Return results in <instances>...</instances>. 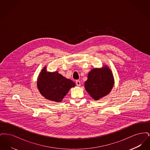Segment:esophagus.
<instances>
[{"mask_svg": "<svg viewBox=\"0 0 150 150\" xmlns=\"http://www.w3.org/2000/svg\"><path fill=\"white\" fill-rule=\"evenodd\" d=\"M76 85L78 86H80V81H79V80H76Z\"/></svg>", "mask_w": 150, "mask_h": 150, "instance_id": "esophagus-1", "label": "esophagus"}]
</instances>
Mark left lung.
I'll use <instances>...</instances> for the list:
<instances>
[{
	"mask_svg": "<svg viewBox=\"0 0 150 150\" xmlns=\"http://www.w3.org/2000/svg\"><path fill=\"white\" fill-rule=\"evenodd\" d=\"M114 79L111 71L105 67L94 69L88 75L84 83L86 91L94 100H98L110 93L114 86Z\"/></svg>",
	"mask_w": 150,
	"mask_h": 150,
	"instance_id": "left-lung-1",
	"label": "left lung"
}]
</instances>
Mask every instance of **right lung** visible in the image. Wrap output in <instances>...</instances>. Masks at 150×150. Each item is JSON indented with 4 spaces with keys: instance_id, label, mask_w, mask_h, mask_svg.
I'll list each match as a JSON object with an SVG mask.
<instances>
[{
    "instance_id": "right-lung-1",
    "label": "right lung",
    "mask_w": 150,
    "mask_h": 150,
    "mask_svg": "<svg viewBox=\"0 0 150 150\" xmlns=\"http://www.w3.org/2000/svg\"><path fill=\"white\" fill-rule=\"evenodd\" d=\"M37 86L39 92L47 100L59 102L75 86L71 80L65 78L58 72H47L44 67L38 78Z\"/></svg>"
}]
</instances>
